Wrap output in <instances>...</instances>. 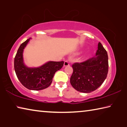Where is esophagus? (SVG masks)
<instances>
[{"instance_id": "obj_1", "label": "esophagus", "mask_w": 127, "mask_h": 127, "mask_svg": "<svg viewBox=\"0 0 127 127\" xmlns=\"http://www.w3.org/2000/svg\"><path fill=\"white\" fill-rule=\"evenodd\" d=\"M70 65V63H69V62L68 61H66L64 62V66H68V65Z\"/></svg>"}]
</instances>
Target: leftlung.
<instances>
[{"mask_svg":"<svg viewBox=\"0 0 127 127\" xmlns=\"http://www.w3.org/2000/svg\"><path fill=\"white\" fill-rule=\"evenodd\" d=\"M73 72L70 84L77 91L89 93L98 89L106 79L108 73V56L106 50L98 42L96 56L81 63L72 64Z\"/></svg>","mask_w":127,"mask_h":127,"instance_id":"1","label":"left lung"}]
</instances>
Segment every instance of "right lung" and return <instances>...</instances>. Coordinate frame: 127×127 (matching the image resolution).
Segmentation results:
<instances>
[{
    "instance_id": "right-lung-1",
    "label": "right lung",
    "mask_w": 127,
    "mask_h": 127,
    "mask_svg": "<svg viewBox=\"0 0 127 127\" xmlns=\"http://www.w3.org/2000/svg\"><path fill=\"white\" fill-rule=\"evenodd\" d=\"M30 40L21 45L14 58V66L17 77L27 89L41 90L51 85L55 73L63 67L64 62H48L38 68H29L23 63V49Z\"/></svg>"
}]
</instances>
